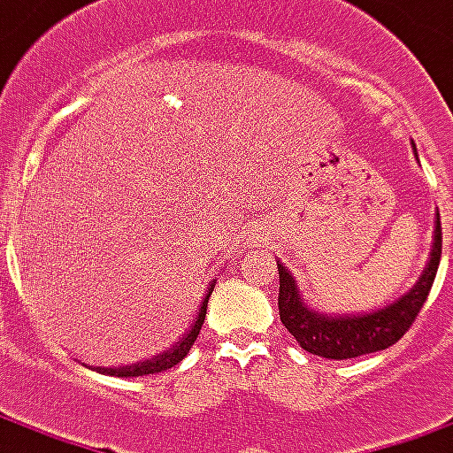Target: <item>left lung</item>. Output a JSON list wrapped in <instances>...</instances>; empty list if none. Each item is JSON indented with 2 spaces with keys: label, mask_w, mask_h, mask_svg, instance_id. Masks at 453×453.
Instances as JSON below:
<instances>
[{
  "label": "left lung",
  "mask_w": 453,
  "mask_h": 453,
  "mask_svg": "<svg viewBox=\"0 0 453 453\" xmlns=\"http://www.w3.org/2000/svg\"><path fill=\"white\" fill-rule=\"evenodd\" d=\"M439 257H441V223L436 211L429 260L417 282L407 292L396 295L395 300L380 304L369 312H319L310 307L297 288V280L278 260L280 319L304 352H312L325 359H352V357L387 349L396 340H402V334L411 327L414 317L419 315L421 304L426 303V295L436 278Z\"/></svg>",
  "instance_id": "1"
}]
</instances>
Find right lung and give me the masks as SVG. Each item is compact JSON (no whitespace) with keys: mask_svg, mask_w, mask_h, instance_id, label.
<instances>
[{"mask_svg":"<svg viewBox=\"0 0 453 453\" xmlns=\"http://www.w3.org/2000/svg\"><path fill=\"white\" fill-rule=\"evenodd\" d=\"M215 288V278L208 282L205 288V295L201 297V304L193 315V322L173 344H168L165 349L156 352V355L143 357V359H136L131 365H111V367H96V365H88L91 369H96L101 374H109V377H143V374H158V372H165V369L175 367L178 362H183V357L190 352L193 342L198 340L203 327V319H205V307H208V297Z\"/></svg>","mask_w":453,"mask_h":453,"instance_id":"obj_1","label":"right lung"}]
</instances>
